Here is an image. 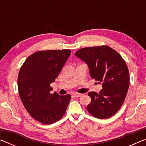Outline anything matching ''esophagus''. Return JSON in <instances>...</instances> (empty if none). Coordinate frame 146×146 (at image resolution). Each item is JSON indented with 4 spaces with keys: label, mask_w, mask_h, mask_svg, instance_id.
<instances>
[{
    "label": "esophagus",
    "mask_w": 146,
    "mask_h": 146,
    "mask_svg": "<svg viewBox=\"0 0 146 146\" xmlns=\"http://www.w3.org/2000/svg\"><path fill=\"white\" fill-rule=\"evenodd\" d=\"M73 95L75 97H81V96H82V94L77 93H74L73 94Z\"/></svg>",
    "instance_id": "esophagus-1"
}]
</instances>
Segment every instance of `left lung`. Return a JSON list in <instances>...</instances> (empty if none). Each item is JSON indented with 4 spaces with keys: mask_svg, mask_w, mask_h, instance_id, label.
Instances as JSON below:
<instances>
[{
    "mask_svg": "<svg viewBox=\"0 0 146 146\" xmlns=\"http://www.w3.org/2000/svg\"><path fill=\"white\" fill-rule=\"evenodd\" d=\"M75 55L87 64L91 77L102 86L99 93L89 92L87 106L90 114L100 119L108 118L123 104L129 86L126 63L114 49L107 46L79 49Z\"/></svg>",
    "mask_w": 146,
    "mask_h": 146,
    "instance_id": "left-lung-1",
    "label": "left lung"
}]
</instances>
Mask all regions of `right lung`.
<instances>
[{"label":"right lung","mask_w":146,"mask_h":146,"mask_svg":"<svg viewBox=\"0 0 146 146\" xmlns=\"http://www.w3.org/2000/svg\"><path fill=\"white\" fill-rule=\"evenodd\" d=\"M71 55L70 49L39 51L24 62L18 76L20 98L30 115L44 124H51L63 117L71 95L51 94V83Z\"/></svg>","instance_id":"obj_1"}]
</instances>
